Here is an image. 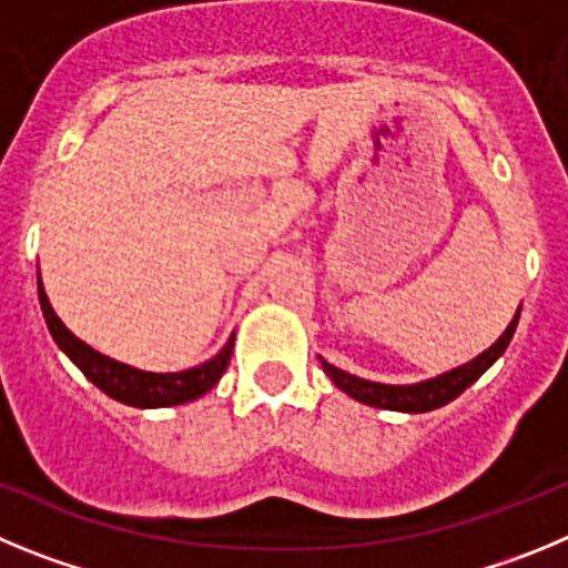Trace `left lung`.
I'll list each match as a JSON object with an SVG mask.
<instances>
[{
  "mask_svg": "<svg viewBox=\"0 0 568 568\" xmlns=\"http://www.w3.org/2000/svg\"><path fill=\"white\" fill-rule=\"evenodd\" d=\"M520 320V305L515 311L513 322L507 325V331L493 342V345L478 354L475 359L464 362V365L453 367V371H444L433 379L413 382V385H385V382H371L354 376V373L342 371V367L331 365L320 356L322 371L328 373V379L339 387L342 393H347L351 398L362 402L367 407H379V410H396V413H430L436 407L449 405L453 398L462 396L469 385H473L481 373H487L495 362L500 359V354L507 351V345L513 342L515 328H518Z\"/></svg>",
  "mask_w": 568,
  "mask_h": 568,
  "instance_id": "obj_1",
  "label": "left lung"
}]
</instances>
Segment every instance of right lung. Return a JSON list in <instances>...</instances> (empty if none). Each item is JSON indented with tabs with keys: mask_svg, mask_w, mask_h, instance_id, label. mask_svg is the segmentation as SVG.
Instances as JSON below:
<instances>
[{
	"mask_svg": "<svg viewBox=\"0 0 568 568\" xmlns=\"http://www.w3.org/2000/svg\"><path fill=\"white\" fill-rule=\"evenodd\" d=\"M36 283H39V305H42L44 322H48V331L53 336V342L59 345L61 354H68V359L84 373L87 379L93 382L99 390H104L106 396L121 402V405L130 407H172V405H186V402H195L203 393L212 390L221 376L226 373L229 359H232L234 336H229L226 345L212 356V359L201 362L195 367H186V371L175 373H155V371H141V367H132L126 362L112 359V356L101 354L95 347H90L87 342H81L73 331L59 320V314L50 305L48 294H44L42 274L36 272Z\"/></svg>",
	"mask_w": 568,
	"mask_h": 568,
	"instance_id": "add662e5",
	"label": "right lung"
}]
</instances>
